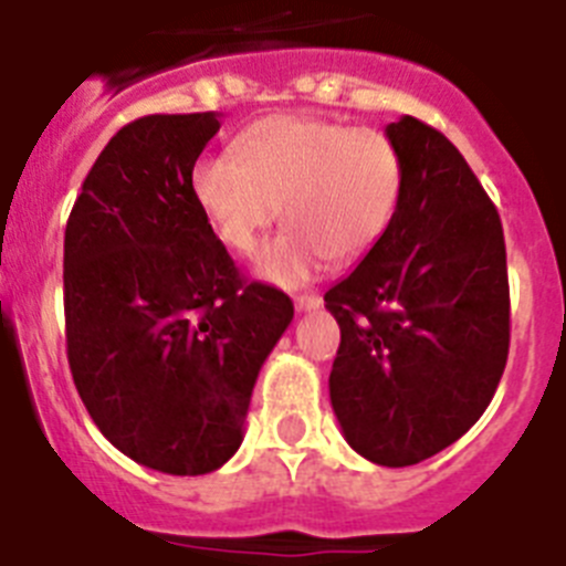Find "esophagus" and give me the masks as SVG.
<instances>
[{"label": "esophagus", "instance_id": "34e87169", "mask_svg": "<svg viewBox=\"0 0 566 566\" xmlns=\"http://www.w3.org/2000/svg\"><path fill=\"white\" fill-rule=\"evenodd\" d=\"M318 307H322V296H318V293H302V296H296V311L298 313L318 311Z\"/></svg>", "mask_w": 566, "mask_h": 566}]
</instances>
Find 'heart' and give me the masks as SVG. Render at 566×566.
<instances>
[{"instance_id": "obj_1", "label": "heart", "mask_w": 566, "mask_h": 566, "mask_svg": "<svg viewBox=\"0 0 566 566\" xmlns=\"http://www.w3.org/2000/svg\"><path fill=\"white\" fill-rule=\"evenodd\" d=\"M190 185L216 239L239 255L255 253L282 205L287 228L262 250L259 273L293 287L322 259L347 264L376 248L399 210L405 167L381 130L284 113L244 127L235 156L196 161Z\"/></svg>"}]
</instances>
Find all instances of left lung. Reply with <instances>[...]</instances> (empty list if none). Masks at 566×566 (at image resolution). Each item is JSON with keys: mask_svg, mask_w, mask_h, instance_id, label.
Wrapping results in <instances>:
<instances>
[{"mask_svg": "<svg viewBox=\"0 0 566 566\" xmlns=\"http://www.w3.org/2000/svg\"><path fill=\"white\" fill-rule=\"evenodd\" d=\"M399 210L350 276L324 293L342 344L331 401L344 439L410 467L461 439L493 401L510 350L504 230L459 147L405 116Z\"/></svg>", "mask_w": 566, "mask_h": 566, "instance_id": "left-lung-1", "label": "left lung"}]
</instances>
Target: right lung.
<instances>
[{
  "label": "right lung",
  "mask_w": 566,
  "mask_h": 566,
  "mask_svg": "<svg viewBox=\"0 0 566 566\" xmlns=\"http://www.w3.org/2000/svg\"><path fill=\"white\" fill-rule=\"evenodd\" d=\"M219 113H154L113 136L65 228V336L93 424L127 459L213 473L239 450L264 358L293 322L239 276L193 199Z\"/></svg>",
  "instance_id": "obj_1"
}]
</instances>
